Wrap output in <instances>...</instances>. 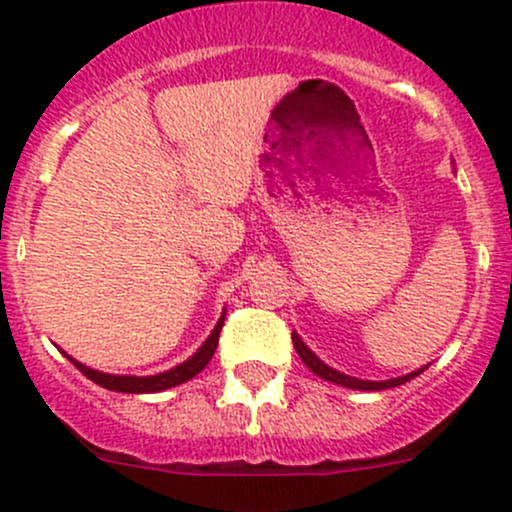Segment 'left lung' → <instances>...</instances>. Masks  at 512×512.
Instances as JSON below:
<instances>
[{
	"label": "left lung",
	"mask_w": 512,
	"mask_h": 512,
	"mask_svg": "<svg viewBox=\"0 0 512 512\" xmlns=\"http://www.w3.org/2000/svg\"><path fill=\"white\" fill-rule=\"evenodd\" d=\"M292 343H294V348H297L299 358L304 360V365L311 370V373H316V375H319V378L328 380V383L351 387V390H368V392H373V390H387V387H397V385L407 383V380H412L414 375H419V373H422V370H424V368H422V370H417V373L402 375V378L385 380V383H370V380H358V378H351V375H343V373H338V370L328 368L326 363H321V360L316 358V355L311 353L309 348L304 346V341H301L297 333H292Z\"/></svg>",
	"instance_id": "obj_1"
}]
</instances>
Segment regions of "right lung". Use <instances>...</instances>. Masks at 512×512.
I'll return each mask as SVG.
<instances>
[{
  "label": "right lung",
  "mask_w": 512,
  "mask_h": 512,
  "mask_svg": "<svg viewBox=\"0 0 512 512\" xmlns=\"http://www.w3.org/2000/svg\"><path fill=\"white\" fill-rule=\"evenodd\" d=\"M223 321H225V314L220 316V321L215 324L213 333L208 336V341L203 343V346L198 348V353L191 355L186 363L176 365V368L166 370V373L149 375V378H132V375H107V373H100V370L88 368V365L78 363V360H73V358H71V363L80 370V373L85 375V378L93 380L95 385L105 387V390H112V392H161V390H169V387L186 383V380H191L193 375H198L203 368H206L208 360L213 358L215 348H218V338H220V328H223Z\"/></svg>",
  "instance_id": "right-lung-1"
}]
</instances>
